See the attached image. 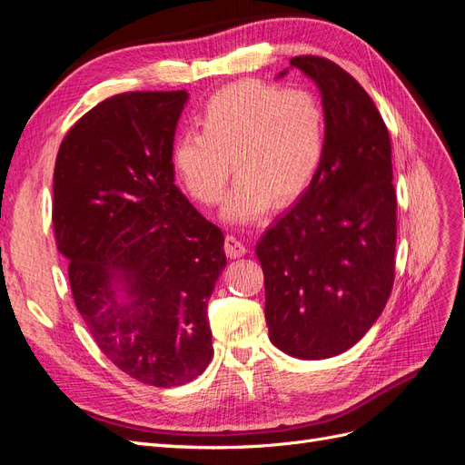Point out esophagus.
Masks as SVG:
<instances>
[{"mask_svg":"<svg viewBox=\"0 0 465 465\" xmlns=\"http://www.w3.org/2000/svg\"><path fill=\"white\" fill-rule=\"evenodd\" d=\"M224 252H227L229 258H242L246 254V244L238 236L229 234L224 238Z\"/></svg>","mask_w":465,"mask_h":465,"instance_id":"esophagus-1","label":"esophagus"}]
</instances>
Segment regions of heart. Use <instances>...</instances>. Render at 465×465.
Instances as JSON below:
<instances>
[{
    "label": "heart",
    "mask_w": 465,
    "mask_h": 465,
    "mask_svg": "<svg viewBox=\"0 0 465 465\" xmlns=\"http://www.w3.org/2000/svg\"><path fill=\"white\" fill-rule=\"evenodd\" d=\"M200 134L173 145L180 184L202 205L221 200L234 171L223 217L254 223L267 209L299 200L316 176L326 149V112L311 91H285L256 79L219 89L195 116Z\"/></svg>",
    "instance_id": "heart-1"
}]
</instances>
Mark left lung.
<instances>
[{
	"label": "left lung",
	"instance_id": "1",
	"mask_svg": "<svg viewBox=\"0 0 465 465\" xmlns=\"http://www.w3.org/2000/svg\"><path fill=\"white\" fill-rule=\"evenodd\" d=\"M291 65L320 89L326 149L311 186L263 232L256 256L272 343L318 361L353 347L382 314L398 202L390 134L367 91L326 58L297 55Z\"/></svg>",
	"mask_w": 465,
	"mask_h": 465
}]
</instances>
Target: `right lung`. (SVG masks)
I'll return each mask as SVG.
<instances>
[{"instance_id":"obj_1","label":"right lung","mask_w":465,"mask_h":465,"mask_svg":"<svg viewBox=\"0 0 465 465\" xmlns=\"http://www.w3.org/2000/svg\"><path fill=\"white\" fill-rule=\"evenodd\" d=\"M186 91H135L91 108L60 145L54 232L93 340L139 382L173 388L213 355L207 302L224 236L174 184Z\"/></svg>"}]
</instances>
